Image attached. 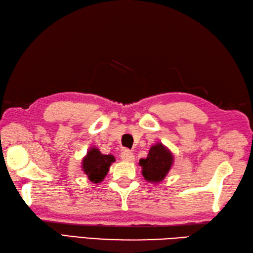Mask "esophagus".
I'll use <instances>...</instances> for the list:
<instances>
[{
	"label": "esophagus",
	"mask_w": 253,
	"mask_h": 253,
	"mask_svg": "<svg viewBox=\"0 0 253 253\" xmlns=\"http://www.w3.org/2000/svg\"><path fill=\"white\" fill-rule=\"evenodd\" d=\"M121 158L124 162H132L134 160V156H133V154L129 150H124V151L122 152Z\"/></svg>",
	"instance_id": "34e87169"
}]
</instances>
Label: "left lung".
<instances>
[{
    "label": "left lung",
    "instance_id": "1",
    "mask_svg": "<svg viewBox=\"0 0 253 253\" xmlns=\"http://www.w3.org/2000/svg\"><path fill=\"white\" fill-rule=\"evenodd\" d=\"M172 164V153L162 143L152 145L148 157L139 161L144 179L151 183H158L165 179Z\"/></svg>",
    "mask_w": 253,
    "mask_h": 253
}]
</instances>
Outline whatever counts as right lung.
Returning <instances> with one entry per match:
<instances>
[{
	"instance_id": "1",
	"label": "right lung",
	"mask_w": 253,
	"mask_h": 253,
	"mask_svg": "<svg viewBox=\"0 0 253 253\" xmlns=\"http://www.w3.org/2000/svg\"><path fill=\"white\" fill-rule=\"evenodd\" d=\"M115 162L113 155H104L97 148H91L82 162L83 171L93 183H100L107 175L110 166Z\"/></svg>"
}]
</instances>
